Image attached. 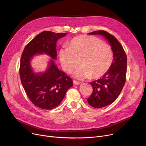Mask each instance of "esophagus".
<instances>
[{"label":"esophagus","mask_w":146,"mask_h":146,"mask_svg":"<svg viewBox=\"0 0 146 146\" xmlns=\"http://www.w3.org/2000/svg\"><path fill=\"white\" fill-rule=\"evenodd\" d=\"M73 84H74V85H79V84L81 83V82H79L76 81V80H73Z\"/></svg>","instance_id":"esophagus-1"}]
</instances>
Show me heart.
I'll use <instances>...</instances> for the list:
<instances>
[{
    "label": "heart",
    "instance_id": "b5f03b06",
    "mask_svg": "<svg viewBox=\"0 0 146 146\" xmlns=\"http://www.w3.org/2000/svg\"><path fill=\"white\" fill-rule=\"evenodd\" d=\"M61 66L67 73H72L79 64L74 74L79 79L102 77L108 72L113 61V52L109 45L93 36L80 35L73 38L68 47L60 49Z\"/></svg>",
    "mask_w": 146,
    "mask_h": 146
}]
</instances>
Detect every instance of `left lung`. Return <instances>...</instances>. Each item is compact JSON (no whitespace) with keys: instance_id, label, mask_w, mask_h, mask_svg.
Returning a JSON list of instances; mask_svg holds the SVG:
<instances>
[{"instance_id":"obj_1","label":"left lung","mask_w":146,"mask_h":146,"mask_svg":"<svg viewBox=\"0 0 146 146\" xmlns=\"http://www.w3.org/2000/svg\"><path fill=\"white\" fill-rule=\"evenodd\" d=\"M89 34L103 35L110 44L113 54L110 70L101 78L90 83L93 92L87 101L94 108H100L113 103L121 92L126 80L127 55L117 38L105 31H96Z\"/></svg>"}]
</instances>
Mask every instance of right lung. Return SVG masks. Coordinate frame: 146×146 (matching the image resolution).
Here are the masks:
<instances>
[{
	"label": "right lung",
	"instance_id": "add662e5",
	"mask_svg": "<svg viewBox=\"0 0 146 146\" xmlns=\"http://www.w3.org/2000/svg\"><path fill=\"white\" fill-rule=\"evenodd\" d=\"M66 34L43 31L25 46L22 54L19 68L22 85L29 100L41 109L52 110L58 106L67 90L73 86V81L59 70L53 60L47 71L37 74L32 71L30 60L34 55L44 53L56 59V42Z\"/></svg>",
	"mask_w": 146,
	"mask_h": 146
}]
</instances>
